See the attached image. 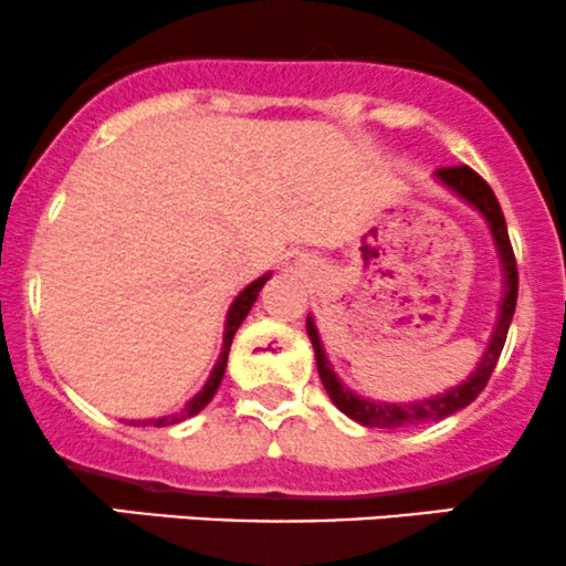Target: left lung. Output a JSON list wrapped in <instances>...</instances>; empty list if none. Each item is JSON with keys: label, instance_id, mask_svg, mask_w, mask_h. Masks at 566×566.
I'll return each instance as SVG.
<instances>
[{"label": "left lung", "instance_id": "obj_1", "mask_svg": "<svg viewBox=\"0 0 566 566\" xmlns=\"http://www.w3.org/2000/svg\"><path fill=\"white\" fill-rule=\"evenodd\" d=\"M437 176L448 184L453 192L461 195L463 200H469L480 213L488 219L491 224L493 241L499 247V258H502L504 271H507V290H504V301H502V314H499L496 331H493L491 344H488L483 360H480L478 371L467 379L458 388L442 392V396L426 398V401H415V403H371L366 398H358L355 392H349L333 374L328 358L323 353V344H319L317 328L308 319L306 331L308 338H312L314 347V358H317V371L319 379H323L325 390H328L331 401L342 409L347 418L358 420L363 426H374V428H403V426H420V423H433V420H442L448 415L458 412V409L469 407L480 392L485 390L488 379H491L493 368H496L499 355H502L504 342H507V331L510 323H513L515 314V301H518V265H515V254H513V243H510L507 235V222H504L502 206H499L496 195L493 189L488 187V181L483 176L474 174L469 165H453V168H439Z\"/></svg>", "mask_w": 566, "mask_h": 566}]
</instances>
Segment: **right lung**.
I'll use <instances>...</instances> for the list:
<instances>
[{
  "mask_svg": "<svg viewBox=\"0 0 566 566\" xmlns=\"http://www.w3.org/2000/svg\"><path fill=\"white\" fill-rule=\"evenodd\" d=\"M265 282H268V276L258 279V282L249 284V287L243 290V293L238 295V298L233 301V306H230V312H228V323H224V347H222V355H219L217 366H213L211 377H208V382L203 385V390H200L198 396H195L192 401L187 403V409H184L181 415H174V418L143 420V423H138V426H146V423H151V426H174V423H181V420H187V418H192V415H198L200 409H203L206 403L211 401L213 392H217L219 382H222V377H224V366H228L230 344H233V336H235L238 325L243 323V317H247V314H249V308H252V303L258 301V293H260V290H263V284H265Z\"/></svg>",
  "mask_w": 566,
  "mask_h": 566,
  "instance_id": "right-lung-1",
  "label": "right lung"
}]
</instances>
